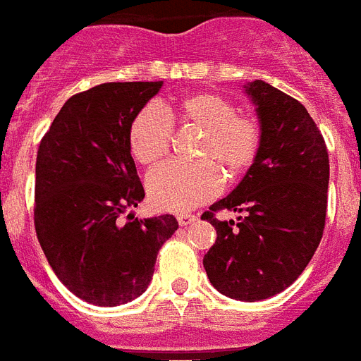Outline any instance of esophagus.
<instances>
[{
    "label": "esophagus",
    "instance_id": "1",
    "mask_svg": "<svg viewBox=\"0 0 361 361\" xmlns=\"http://www.w3.org/2000/svg\"><path fill=\"white\" fill-rule=\"evenodd\" d=\"M177 221L180 227H186L190 224L195 221V214H188V212H183V214H177Z\"/></svg>",
    "mask_w": 361,
    "mask_h": 361
}]
</instances>
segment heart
Wrapping results in <instances>:
<instances>
[{"label": "heart", "mask_w": 361, "mask_h": 361, "mask_svg": "<svg viewBox=\"0 0 361 361\" xmlns=\"http://www.w3.org/2000/svg\"><path fill=\"white\" fill-rule=\"evenodd\" d=\"M201 130L194 164L167 162L147 177V194L158 210L186 212L214 199L221 190V173L238 178L255 164L262 145L261 121L236 111L227 97L212 91L190 93L160 114L143 108L128 126V149L140 166L151 167L166 157L171 126Z\"/></svg>", "instance_id": "1"}]
</instances>
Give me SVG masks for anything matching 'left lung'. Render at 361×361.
Wrapping results in <instances>:
<instances>
[{
	"label": "left lung",
	"instance_id": "left-lung-1",
	"mask_svg": "<svg viewBox=\"0 0 361 361\" xmlns=\"http://www.w3.org/2000/svg\"><path fill=\"white\" fill-rule=\"evenodd\" d=\"M246 91L257 104L261 152L201 220L218 235L203 257L210 283L229 298L255 302L287 289L313 257L326 221L330 162L319 126L298 100L262 80ZM221 209L241 216L220 222Z\"/></svg>",
	"mask_w": 361,
	"mask_h": 361
}]
</instances>
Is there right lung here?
Listing matches in <instances>:
<instances>
[{"label": "right lung", "mask_w": 361, "mask_h": 361, "mask_svg": "<svg viewBox=\"0 0 361 361\" xmlns=\"http://www.w3.org/2000/svg\"><path fill=\"white\" fill-rule=\"evenodd\" d=\"M162 82L100 83L66 100L40 140L35 231L51 270L78 298L126 304L147 289L175 216L126 221L145 197L128 126Z\"/></svg>", "instance_id": "right-lung-1"}]
</instances>
